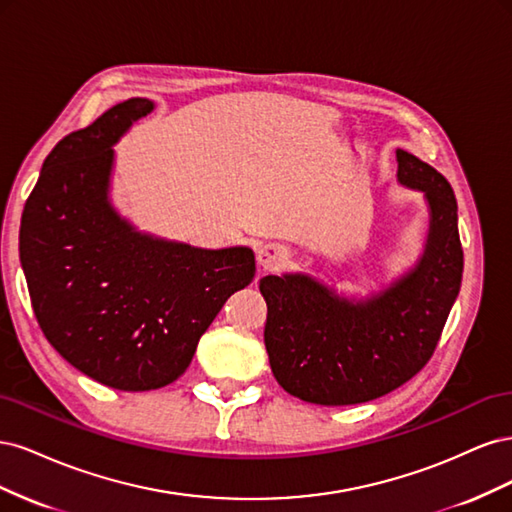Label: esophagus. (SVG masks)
<instances>
[{
    "instance_id": "obj_1",
    "label": "esophagus",
    "mask_w": 512,
    "mask_h": 512,
    "mask_svg": "<svg viewBox=\"0 0 512 512\" xmlns=\"http://www.w3.org/2000/svg\"><path fill=\"white\" fill-rule=\"evenodd\" d=\"M256 258H258V265H260L262 269H269V271H271V269L282 267L284 262H286V258H288V254H286V250H284L282 245L267 243V245L260 247Z\"/></svg>"
}]
</instances>
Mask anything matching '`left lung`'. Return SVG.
<instances>
[{
    "mask_svg": "<svg viewBox=\"0 0 512 512\" xmlns=\"http://www.w3.org/2000/svg\"><path fill=\"white\" fill-rule=\"evenodd\" d=\"M397 179L425 192L431 220L421 260L391 288L352 303L309 275L260 280L271 371L309 404H363L408 382L431 359L459 294L463 250L451 183L404 149Z\"/></svg>",
    "mask_w": 512,
    "mask_h": 512,
    "instance_id": "1",
    "label": "left lung"
}]
</instances>
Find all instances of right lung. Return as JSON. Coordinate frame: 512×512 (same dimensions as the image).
I'll return each mask as SVG.
<instances>
[{
	"label": "right lung",
	"mask_w": 512,
	"mask_h": 512,
	"mask_svg": "<svg viewBox=\"0 0 512 512\" xmlns=\"http://www.w3.org/2000/svg\"><path fill=\"white\" fill-rule=\"evenodd\" d=\"M151 111V100L130 98L61 138L21 218V267L44 337L117 391L177 380L226 299L256 273L250 247L200 250L143 235L108 203L111 147Z\"/></svg>",
	"instance_id": "add662e5"
}]
</instances>
